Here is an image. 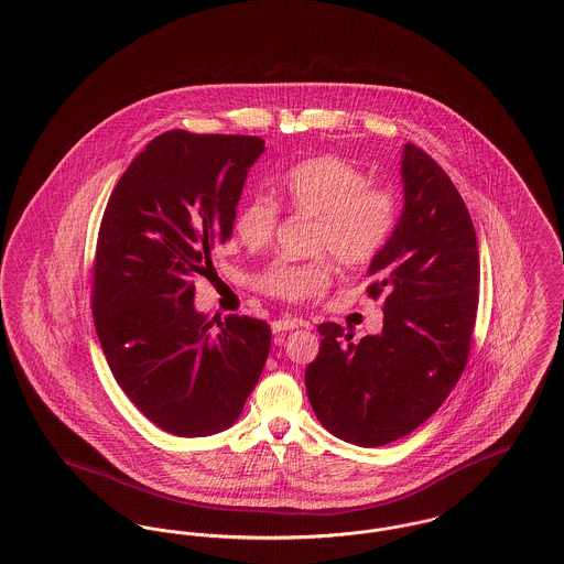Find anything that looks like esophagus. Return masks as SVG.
I'll return each mask as SVG.
<instances>
[{
  "label": "esophagus",
  "mask_w": 564,
  "mask_h": 564,
  "mask_svg": "<svg viewBox=\"0 0 564 564\" xmlns=\"http://www.w3.org/2000/svg\"><path fill=\"white\" fill-rule=\"evenodd\" d=\"M299 326H302V319H296V317H283V319L272 322V332H274V334H281V332L294 330V328H299Z\"/></svg>",
  "instance_id": "obj_1"
}]
</instances>
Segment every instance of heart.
<instances>
[{"instance_id": "heart-1", "label": "heart", "mask_w": 564, "mask_h": 564, "mask_svg": "<svg viewBox=\"0 0 564 564\" xmlns=\"http://www.w3.org/2000/svg\"><path fill=\"white\" fill-rule=\"evenodd\" d=\"M288 204L315 219L313 253H328L345 268H365L388 245L398 224V198L390 189L370 187L362 167L324 155L288 170L281 183ZM279 206L268 196L247 199L234 219V230L249 247H264L276 230ZM265 294L288 302L322 296L332 283L324 258L311 262L279 260L260 276Z\"/></svg>"}]
</instances>
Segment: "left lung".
Here are the masks:
<instances>
[{
  "label": "left lung",
  "instance_id": "1",
  "mask_svg": "<svg viewBox=\"0 0 564 564\" xmlns=\"http://www.w3.org/2000/svg\"><path fill=\"white\" fill-rule=\"evenodd\" d=\"M404 206L368 265V296L383 302V330L351 343L322 324L319 356L306 366L311 406L326 431L379 447L424 424L463 375L479 302L477 236L445 170L406 142Z\"/></svg>",
  "mask_w": 564,
  "mask_h": 564
}]
</instances>
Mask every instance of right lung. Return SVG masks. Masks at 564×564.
<instances>
[{
    "label": "right lung",
    "instance_id": "add662e5",
    "mask_svg": "<svg viewBox=\"0 0 564 564\" xmlns=\"http://www.w3.org/2000/svg\"><path fill=\"white\" fill-rule=\"evenodd\" d=\"M258 135L172 130L119 178L101 217L94 322L108 366L133 404L176 436L230 429L253 392L270 326L247 315L213 322L194 306V276L232 236Z\"/></svg>",
    "mask_w": 564,
    "mask_h": 564
}]
</instances>
